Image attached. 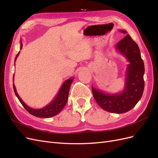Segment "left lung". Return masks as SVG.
<instances>
[{
  "mask_svg": "<svg viewBox=\"0 0 158 158\" xmlns=\"http://www.w3.org/2000/svg\"><path fill=\"white\" fill-rule=\"evenodd\" d=\"M120 32L127 33L124 30ZM116 48L129 63L123 91L118 94H106L92 87V93L103 110L114 114H123L134 107L141 98L144 89L145 68L139 47L129 35L118 42Z\"/></svg>",
  "mask_w": 158,
  "mask_h": 158,
  "instance_id": "left-lung-1",
  "label": "left lung"
}]
</instances>
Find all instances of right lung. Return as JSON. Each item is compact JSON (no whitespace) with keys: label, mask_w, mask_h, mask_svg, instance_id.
Instances as JSON below:
<instances>
[{"label":"right lung","mask_w":158,"mask_h":158,"mask_svg":"<svg viewBox=\"0 0 158 158\" xmlns=\"http://www.w3.org/2000/svg\"><path fill=\"white\" fill-rule=\"evenodd\" d=\"M22 48H23V43L21 41V49H22ZM19 53L20 52H19L17 56H16L15 59V63ZM13 79H14V76H13ZM73 81V78H71L66 80L63 84L62 87H60L57 95H56V98L52 101V102L48 105H47V106L44 107L43 108L38 109V110L31 108L30 107L28 106L27 104H25L23 102L22 99L20 98V97L17 94L14 84H13V89H14L15 94L16 96L17 97L19 102H21L24 108H25L30 114L36 117H38V118H51V117H53L56 115H57L59 113L63 110L64 107L65 106L68 100L69 89Z\"/></svg>","instance_id":"right-lung-1"}]
</instances>
